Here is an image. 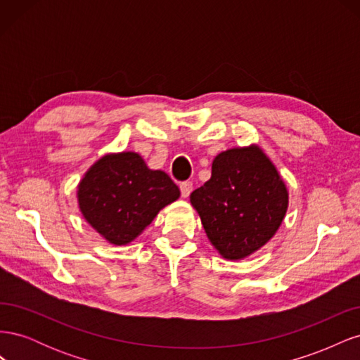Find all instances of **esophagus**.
<instances>
[{
  "label": "esophagus",
  "mask_w": 360,
  "mask_h": 360,
  "mask_svg": "<svg viewBox=\"0 0 360 360\" xmlns=\"http://www.w3.org/2000/svg\"><path fill=\"white\" fill-rule=\"evenodd\" d=\"M192 189H193L192 181H181L180 183V192H181V197L183 198H188L189 195H191V192H192Z\"/></svg>",
  "instance_id": "34e87169"
}]
</instances>
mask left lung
Returning a JSON list of instances; mask_svg holds the SVG:
<instances>
[{
	"instance_id": "left-lung-1",
	"label": "left lung",
	"mask_w": 360,
	"mask_h": 360,
	"mask_svg": "<svg viewBox=\"0 0 360 360\" xmlns=\"http://www.w3.org/2000/svg\"><path fill=\"white\" fill-rule=\"evenodd\" d=\"M191 204L217 252L242 259L275 236L288 209V191L276 167L252 144L217 155L210 180L191 193Z\"/></svg>"
}]
</instances>
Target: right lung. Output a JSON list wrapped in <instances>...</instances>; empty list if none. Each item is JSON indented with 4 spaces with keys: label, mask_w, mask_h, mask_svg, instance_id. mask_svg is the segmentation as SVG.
<instances>
[{
    "label": "right lung",
    "mask_w": 360,
    "mask_h": 360,
    "mask_svg": "<svg viewBox=\"0 0 360 360\" xmlns=\"http://www.w3.org/2000/svg\"><path fill=\"white\" fill-rule=\"evenodd\" d=\"M180 197L167 172L150 169L134 151L105 155L78 184L85 221L111 245H127L143 233L163 207Z\"/></svg>",
    "instance_id": "right-lung-1"
}]
</instances>
